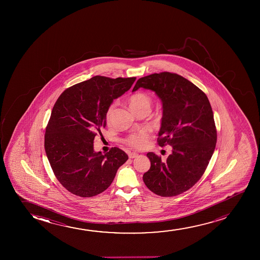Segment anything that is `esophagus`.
<instances>
[{
  "label": "esophagus",
  "mask_w": 260,
  "mask_h": 260,
  "mask_svg": "<svg viewBox=\"0 0 260 260\" xmlns=\"http://www.w3.org/2000/svg\"><path fill=\"white\" fill-rule=\"evenodd\" d=\"M138 153H135V152H131V153H128V157L131 158V159H133V158H136V157H138Z\"/></svg>",
  "instance_id": "1"
}]
</instances>
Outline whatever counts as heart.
<instances>
[{
	"label": "heart",
	"instance_id": "b5f03b06",
	"mask_svg": "<svg viewBox=\"0 0 260 260\" xmlns=\"http://www.w3.org/2000/svg\"><path fill=\"white\" fill-rule=\"evenodd\" d=\"M129 107L132 111L140 110V109H145V108H151L152 106V101L149 96L144 94V93H137L132 95L129 100H128ZM114 104H111L109 107L107 108V113H106V120L107 121H110L111 118L113 116L114 111ZM149 138V131L148 129H141L139 132L132 133L126 138L124 142L128 146L135 147V148H143L146 146L147 141Z\"/></svg>",
	"mask_w": 260,
	"mask_h": 260
}]
</instances>
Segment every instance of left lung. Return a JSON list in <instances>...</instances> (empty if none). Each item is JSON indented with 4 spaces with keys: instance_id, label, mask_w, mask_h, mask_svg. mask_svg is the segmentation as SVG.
Instances as JSON below:
<instances>
[{
    "instance_id": "1",
    "label": "left lung",
    "mask_w": 260,
    "mask_h": 260,
    "mask_svg": "<svg viewBox=\"0 0 260 260\" xmlns=\"http://www.w3.org/2000/svg\"><path fill=\"white\" fill-rule=\"evenodd\" d=\"M139 88L154 91L161 101L158 144L172 147L166 161L153 152L147 153L151 167L143 180L157 196H178L202 178L216 147L217 131L210 101L192 82L169 72L139 79L132 91Z\"/></svg>"
}]
</instances>
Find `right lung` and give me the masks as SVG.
<instances>
[{
  "label": "right lung",
  "mask_w": 260,
  "mask_h": 260,
  "mask_svg": "<svg viewBox=\"0 0 260 260\" xmlns=\"http://www.w3.org/2000/svg\"><path fill=\"white\" fill-rule=\"evenodd\" d=\"M135 80L96 75L66 89L54 105L45 132V152L57 180L75 196L104 192L128 160L117 147L106 154L95 152L93 142L107 126V108Z\"/></svg>",
  "instance_id": "right-lung-1"
}]
</instances>
